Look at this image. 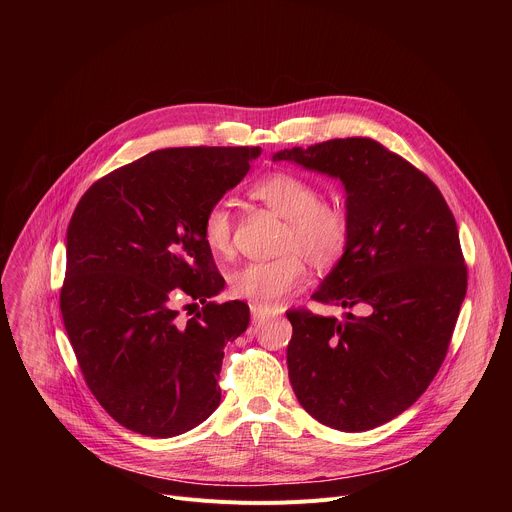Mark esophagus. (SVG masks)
<instances>
[{
	"mask_svg": "<svg viewBox=\"0 0 512 512\" xmlns=\"http://www.w3.org/2000/svg\"><path fill=\"white\" fill-rule=\"evenodd\" d=\"M265 312L261 310V308H257V306H251V320H253V324H261L263 320H265Z\"/></svg>",
	"mask_w": 512,
	"mask_h": 512,
	"instance_id": "obj_1",
	"label": "esophagus"
}]
</instances>
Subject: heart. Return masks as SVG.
<instances>
[{
    "label": "heart",
    "mask_w": 512,
    "mask_h": 512,
    "mask_svg": "<svg viewBox=\"0 0 512 512\" xmlns=\"http://www.w3.org/2000/svg\"><path fill=\"white\" fill-rule=\"evenodd\" d=\"M251 196L285 218L279 239L281 255L249 261L229 275V291L257 308H273L314 269H330L344 255L350 221L342 206L320 200V188L304 176L273 172L251 186ZM202 241L212 253L225 255L233 245V216L227 204H212L202 218Z\"/></svg>",
    "instance_id": "heart-1"
}]
</instances>
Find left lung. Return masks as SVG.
<instances>
[{"instance_id":"left-lung-1","label":"left lung","mask_w":512,"mask_h":512,"mask_svg":"<svg viewBox=\"0 0 512 512\" xmlns=\"http://www.w3.org/2000/svg\"><path fill=\"white\" fill-rule=\"evenodd\" d=\"M273 162L342 182L348 247L312 300L362 312L289 310V383L332 429L379 427L423 395L446 358L468 287L454 214L423 172L369 137L283 150Z\"/></svg>"}]
</instances>
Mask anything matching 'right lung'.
Instances as JSON below:
<instances>
[{"mask_svg": "<svg viewBox=\"0 0 512 512\" xmlns=\"http://www.w3.org/2000/svg\"><path fill=\"white\" fill-rule=\"evenodd\" d=\"M261 148H168L97 180L66 231L62 322L81 373L123 427L174 437L221 403L223 348L249 306L214 304L225 287L202 241L204 212ZM203 304L193 318L177 306Z\"/></svg>", "mask_w": 512, "mask_h": 512, "instance_id": "add662e5", "label": "right lung"}]
</instances>
